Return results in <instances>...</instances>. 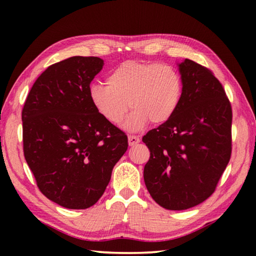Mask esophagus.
<instances>
[{
  "label": "esophagus",
  "instance_id": "1",
  "mask_svg": "<svg viewBox=\"0 0 256 256\" xmlns=\"http://www.w3.org/2000/svg\"><path fill=\"white\" fill-rule=\"evenodd\" d=\"M140 142V138H138V136H128V146H134L136 144Z\"/></svg>",
  "mask_w": 256,
  "mask_h": 256
}]
</instances>
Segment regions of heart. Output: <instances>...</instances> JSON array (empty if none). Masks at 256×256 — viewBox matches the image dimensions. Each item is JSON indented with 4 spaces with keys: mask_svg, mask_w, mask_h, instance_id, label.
I'll use <instances>...</instances> for the list:
<instances>
[{
    "mask_svg": "<svg viewBox=\"0 0 256 256\" xmlns=\"http://www.w3.org/2000/svg\"><path fill=\"white\" fill-rule=\"evenodd\" d=\"M106 86L92 84L89 99L94 110L108 123L125 122L130 131H138L151 120L164 124L170 120L180 106L183 84L176 68L167 63L126 60L112 68L106 78Z\"/></svg>",
    "mask_w": 256,
    "mask_h": 256,
    "instance_id": "b5f03b06",
    "label": "heart"
}]
</instances>
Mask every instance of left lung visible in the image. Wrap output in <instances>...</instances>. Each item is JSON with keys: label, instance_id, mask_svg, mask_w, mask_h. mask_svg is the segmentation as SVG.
<instances>
[{"label": "left lung", "instance_id": "obj_1", "mask_svg": "<svg viewBox=\"0 0 256 256\" xmlns=\"http://www.w3.org/2000/svg\"><path fill=\"white\" fill-rule=\"evenodd\" d=\"M174 116L149 131L144 178L150 196L167 210H186L214 192L232 154V106L210 70L185 58Z\"/></svg>", "mask_w": 256, "mask_h": 256}]
</instances>
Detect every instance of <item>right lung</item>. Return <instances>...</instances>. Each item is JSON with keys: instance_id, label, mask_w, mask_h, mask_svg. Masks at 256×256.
<instances>
[{"instance_id": "add662e5", "label": "right lung", "mask_w": 256, "mask_h": 256, "mask_svg": "<svg viewBox=\"0 0 256 256\" xmlns=\"http://www.w3.org/2000/svg\"><path fill=\"white\" fill-rule=\"evenodd\" d=\"M99 58H73L46 68L22 110L24 154L40 192L66 209H86L105 192L128 136L89 99Z\"/></svg>"}]
</instances>
